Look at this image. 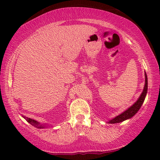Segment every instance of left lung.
I'll return each instance as SVG.
<instances>
[{
    "instance_id": "1",
    "label": "left lung",
    "mask_w": 160,
    "mask_h": 160,
    "mask_svg": "<svg viewBox=\"0 0 160 160\" xmlns=\"http://www.w3.org/2000/svg\"><path fill=\"white\" fill-rule=\"evenodd\" d=\"M148 91V78L147 75H146L145 72V85H144L143 92H142L141 95H140L138 99L136 100V102H135L132 106H131L130 108H128L127 110H125L124 112L120 113L119 115L117 116V117L113 118L112 119L109 120L108 122L109 124H116V123H119V122H122L125 121L127 119H130L132 118L133 116L136 114L138 111H139V109L141 108L142 104L143 103L144 100H145L146 94H147Z\"/></svg>"
}]
</instances>
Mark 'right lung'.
<instances>
[{"label": "right lung", "instance_id": "add662e5", "mask_svg": "<svg viewBox=\"0 0 160 160\" xmlns=\"http://www.w3.org/2000/svg\"><path fill=\"white\" fill-rule=\"evenodd\" d=\"M22 117H23L24 119H25L28 122H29V123H30V124H31V125L36 127V128H38V129H43V128H47V124H41L40 122H37V121H36V120H34V119H30V118L26 117H25V116H22Z\"/></svg>", "mask_w": 160, "mask_h": 160}]
</instances>
